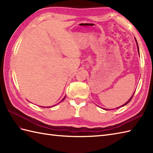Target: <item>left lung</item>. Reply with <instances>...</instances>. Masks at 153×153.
<instances>
[{"label":"left lung","instance_id":"obj_1","mask_svg":"<svg viewBox=\"0 0 153 153\" xmlns=\"http://www.w3.org/2000/svg\"><path fill=\"white\" fill-rule=\"evenodd\" d=\"M135 41H136V44H137V51H138V53H139V46H138V44H137V40H136V39L135 38ZM134 94H133V95L131 96V98L130 99H129L128 100V101H127L125 104H124V105H122L121 106H119V107H118V108H120V107H122V106H125V105H127V104H128V103H129V102H130L131 101V99H132V97H133V96H134ZM107 110H108V109H107Z\"/></svg>","mask_w":153,"mask_h":153}]
</instances>
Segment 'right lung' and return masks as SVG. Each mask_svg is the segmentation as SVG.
Returning a JSON list of instances; mask_svg holds the SVG:
<instances>
[{
	"label": "right lung",
	"instance_id": "obj_1",
	"mask_svg": "<svg viewBox=\"0 0 153 153\" xmlns=\"http://www.w3.org/2000/svg\"><path fill=\"white\" fill-rule=\"evenodd\" d=\"M65 97H66V96H65V97H64V98H63V99H62V100H61V101H62V100H64V99H65ZM61 101H60V102H61ZM55 105H54V106H55ZM51 107H53V106H52ZM43 108H44V107H43ZM49 108H51V106H49Z\"/></svg>",
	"mask_w": 153,
	"mask_h": 153
}]
</instances>
